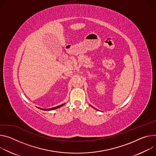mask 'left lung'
Here are the masks:
<instances>
[{"instance_id": "obj_1", "label": "left lung", "mask_w": 156, "mask_h": 156, "mask_svg": "<svg viewBox=\"0 0 156 156\" xmlns=\"http://www.w3.org/2000/svg\"><path fill=\"white\" fill-rule=\"evenodd\" d=\"M90 106H91V107H92V108H94V107H92V105H90ZM96 110H97V109H96Z\"/></svg>"}]
</instances>
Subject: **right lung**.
Masks as SVG:
<instances>
[{"mask_svg": "<svg viewBox=\"0 0 156 156\" xmlns=\"http://www.w3.org/2000/svg\"><path fill=\"white\" fill-rule=\"evenodd\" d=\"M65 104V103H63V104L59 105V106H58V107H53V108H46V109H44V108H40V107H38V108H40V110H44V111H49V110H55V109H57L59 107H62Z\"/></svg>", "mask_w": 156, "mask_h": 156, "instance_id": "add662e5", "label": "right lung"}]
</instances>
